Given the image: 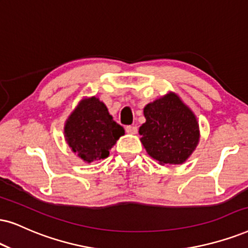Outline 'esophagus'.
I'll use <instances>...</instances> for the list:
<instances>
[{"label":"esophagus","instance_id":"1","mask_svg":"<svg viewBox=\"0 0 248 248\" xmlns=\"http://www.w3.org/2000/svg\"><path fill=\"white\" fill-rule=\"evenodd\" d=\"M126 133L127 134H136L137 133V127L136 126H127L126 127Z\"/></svg>","mask_w":248,"mask_h":248}]
</instances>
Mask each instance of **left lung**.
<instances>
[{"instance_id": "8db88e82", "label": "left lung", "mask_w": 248, "mask_h": 248, "mask_svg": "<svg viewBox=\"0 0 248 248\" xmlns=\"http://www.w3.org/2000/svg\"><path fill=\"white\" fill-rule=\"evenodd\" d=\"M146 121L140 127V142L150 156L160 165L186 161L199 143V124L190 108L176 93L149 103L144 108Z\"/></svg>"}]
</instances>
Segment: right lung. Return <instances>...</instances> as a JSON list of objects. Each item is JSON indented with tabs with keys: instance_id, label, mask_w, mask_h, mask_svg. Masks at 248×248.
<instances>
[{
	"instance_id": "right-lung-1",
	"label": "right lung",
	"mask_w": 248,
	"mask_h": 248,
	"mask_svg": "<svg viewBox=\"0 0 248 248\" xmlns=\"http://www.w3.org/2000/svg\"><path fill=\"white\" fill-rule=\"evenodd\" d=\"M64 134L72 151L90 164L108 158L124 129L113 120L104 103L93 96L78 104L65 122Z\"/></svg>"
}]
</instances>
